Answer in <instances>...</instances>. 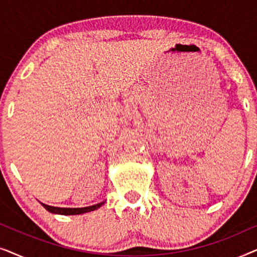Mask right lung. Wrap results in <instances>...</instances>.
<instances>
[{
    "label": "right lung",
    "mask_w": 257,
    "mask_h": 257,
    "mask_svg": "<svg viewBox=\"0 0 257 257\" xmlns=\"http://www.w3.org/2000/svg\"><path fill=\"white\" fill-rule=\"evenodd\" d=\"M103 205H104V201L97 203V205H93V206L83 207V208H61V207H52V206L45 205V203H42V206H43L44 208L48 210V212L54 213V214H61V215H78V214L92 212V210L99 208V207H101Z\"/></svg>",
    "instance_id": "add662e5"
}]
</instances>
